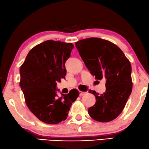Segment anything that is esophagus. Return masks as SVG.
<instances>
[{
  "mask_svg": "<svg viewBox=\"0 0 149 149\" xmlns=\"http://www.w3.org/2000/svg\"><path fill=\"white\" fill-rule=\"evenodd\" d=\"M86 93V92H82V91H80L79 92V95L80 96H83V95Z\"/></svg>",
  "mask_w": 149,
  "mask_h": 149,
  "instance_id": "1",
  "label": "esophagus"
}]
</instances>
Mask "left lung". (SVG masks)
Segmentation results:
<instances>
[{
	"mask_svg": "<svg viewBox=\"0 0 149 149\" xmlns=\"http://www.w3.org/2000/svg\"><path fill=\"white\" fill-rule=\"evenodd\" d=\"M87 69L97 80L106 79V91L94 94L96 103L88 108L91 118L109 122L121 113L132 91L131 63L118 46L108 40L91 38L75 43Z\"/></svg>",
	"mask_w": 149,
	"mask_h": 149,
	"instance_id": "8db88e82",
	"label": "left lung"
}]
</instances>
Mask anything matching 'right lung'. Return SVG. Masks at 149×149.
<instances>
[{
  "label": "right lung",
  "instance_id": "add662e5",
  "mask_svg": "<svg viewBox=\"0 0 149 149\" xmlns=\"http://www.w3.org/2000/svg\"><path fill=\"white\" fill-rule=\"evenodd\" d=\"M73 48L71 43L45 41L31 49L19 69V85L27 106L45 123L65 120L72 103L79 96V91L73 89L57 97V82L65 78V64Z\"/></svg>",
  "mask_w": 149,
  "mask_h": 149
}]
</instances>
